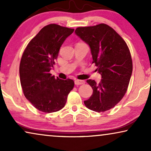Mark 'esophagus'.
<instances>
[{"label":"esophagus","mask_w":151,"mask_h":151,"mask_svg":"<svg viewBox=\"0 0 151 151\" xmlns=\"http://www.w3.org/2000/svg\"><path fill=\"white\" fill-rule=\"evenodd\" d=\"M84 84V81H83V80H75L76 85H80V84Z\"/></svg>","instance_id":"1"}]
</instances>
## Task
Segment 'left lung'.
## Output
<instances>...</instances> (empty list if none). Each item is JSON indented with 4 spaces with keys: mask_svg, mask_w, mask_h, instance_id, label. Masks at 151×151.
<instances>
[{
    "mask_svg": "<svg viewBox=\"0 0 151 151\" xmlns=\"http://www.w3.org/2000/svg\"><path fill=\"white\" fill-rule=\"evenodd\" d=\"M75 32L90 47L92 63L102 76L99 83L86 80L93 91L84 103L90 110L104 112L113 108L127 91L133 71L129 49L123 38L106 24L78 27Z\"/></svg>",
    "mask_w": 151,
    "mask_h": 151,
    "instance_id": "obj_1",
    "label": "left lung"
}]
</instances>
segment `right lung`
<instances>
[{"mask_svg":"<svg viewBox=\"0 0 151 151\" xmlns=\"http://www.w3.org/2000/svg\"><path fill=\"white\" fill-rule=\"evenodd\" d=\"M74 29L56 24L45 26L29 42L20 63V84L25 98L38 110L53 113L65 106L73 80L55 78L49 73L64 41Z\"/></svg>","mask_w":151,"mask_h":151,"instance_id":"right-lung-1","label":"right lung"}]
</instances>
